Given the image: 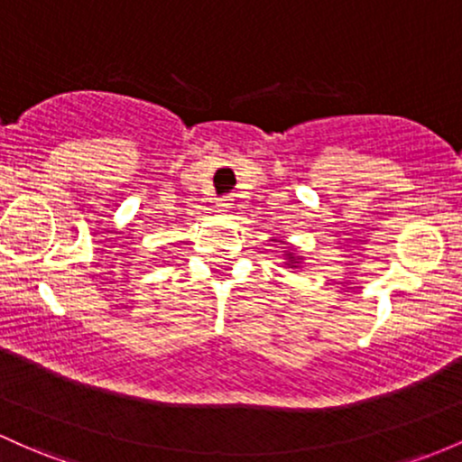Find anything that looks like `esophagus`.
I'll return each instance as SVG.
<instances>
[{"label":"esophagus","mask_w":462,"mask_h":462,"mask_svg":"<svg viewBox=\"0 0 462 462\" xmlns=\"http://www.w3.org/2000/svg\"><path fill=\"white\" fill-rule=\"evenodd\" d=\"M232 206H235V199H232V197H226V199H221L219 204H217V208H219V212H230Z\"/></svg>","instance_id":"esophagus-1"}]
</instances>
